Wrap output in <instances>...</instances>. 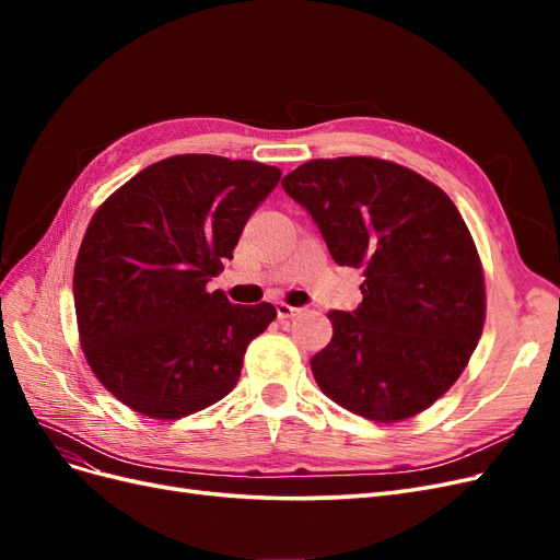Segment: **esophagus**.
Returning <instances> with one entry per match:
<instances>
[{
  "instance_id": "1",
  "label": "esophagus",
  "mask_w": 560,
  "mask_h": 560,
  "mask_svg": "<svg viewBox=\"0 0 560 560\" xmlns=\"http://www.w3.org/2000/svg\"><path fill=\"white\" fill-rule=\"evenodd\" d=\"M301 313V308H294V306H290V303H278V317L280 319H290V317H294V315H299Z\"/></svg>"
}]
</instances>
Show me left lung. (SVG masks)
<instances>
[{"instance_id":"8db88e82","label":"left lung","mask_w":560,"mask_h":560,"mask_svg":"<svg viewBox=\"0 0 560 560\" xmlns=\"http://www.w3.org/2000/svg\"><path fill=\"white\" fill-rule=\"evenodd\" d=\"M282 189L338 266L364 270L362 303L329 313L334 336L311 360L322 393L378 422L425 411L483 329V270L463 214L436 184L369 156L308 161Z\"/></svg>"}]
</instances>
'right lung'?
Wrapping results in <instances>:
<instances>
[{"label": "right lung", "instance_id": "1", "mask_svg": "<svg viewBox=\"0 0 560 560\" xmlns=\"http://www.w3.org/2000/svg\"><path fill=\"white\" fill-rule=\"evenodd\" d=\"M280 171L182 154L144 167L93 214L74 266L83 354L109 393L177 420L226 397L276 308L208 292Z\"/></svg>", "mask_w": 560, "mask_h": 560}]
</instances>
